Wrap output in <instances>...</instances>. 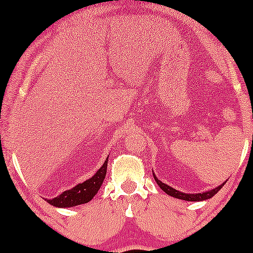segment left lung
<instances>
[{"mask_svg": "<svg viewBox=\"0 0 253 253\" xmlns=\"http://www.w3.org/2000/svg\"><path fill=\"white\" fill-rule=\"evenodd\" d=\"M153 176H154V180L157 181L158 186H159V187L162 188L165 193H168V195L172 196V197H175V198H178V200L188 201V202H200V201L209 200V198L213 197V196L215 195V193L218 192V191L224 186V183H221V185H219L218 187L213 188V190L206 191V192H202V193H183V192H181V191H177V190H175V188L170 187L169 185L162 182L160 180H158V177L154 174H153Z\"/></svg>", "mask_w": 253, "mask_h": 253, "instance_id": "8db88e82", "label": "left lung"}]
</instances>
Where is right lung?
<instances>
[{
    "label": "right lung",
    "instance_id": "add662e5",
    "mask_svg": "<svg viewBox=\"0 0 253 253\" xmlns=\"http://www.w3.org/2000/svg\"><path fill=\"white\" fill-rule=\"evenodd\" d=\"M106 169H108V159L105 160L103 167L90 178H88L84 182L78 183L71 190L65 191L57 197L47 200V203H50L53 207H57V208H70V207L88 203L100 190L104 178L106 176Z\"/></svg>",
    "mask_w": 253,
    "mask_h": 253
}]
</instances>
